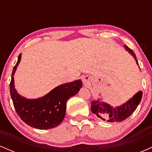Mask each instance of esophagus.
Wrapping results in <instances>:
<instances>
[{
    "label": "esophagus",
    "mask_w": 152,
    "mask_h": 152,
    "mask_svg": "<svg viewBox=\"0 0 152 152\" xmlns=\"http://www.w3.org/2000/svg\"><path fill=\"white\" fill-rule=\"evenodd\" d=\"M83 83H86V78H83Z\"/></svg>",
    "instance_id": "1"
}]
</instances>
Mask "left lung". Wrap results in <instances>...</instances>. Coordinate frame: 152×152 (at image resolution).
Masks as SVG:
<instances>
[{
  "label": "left lung",
  "instance_id": "obj_1",
  "mask_svg": "<svg viewBox=\"0 0 152 152\" xmlns=\"http://www.w3.org/2000/svg\"><path fill=\"white\" fill-rule=\"evenodd\" d=\"M124 48H126L127 51L129 52L133 56L136 62H137V64L139 65L137 57H136L135 53H134L133 50L129 48L126 45H124ZM142 97V91H139L126 104H123L121 106H118V107H112L105 102L93 101L91 102V110L97 117L104 120V121L111 122V123L112 122H120L125 120L132 115L140 103Z\"/></svg>",
  "mask_w": 152,
  "mask_h": 152
}]
</instances>
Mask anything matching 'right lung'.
<instances>
[{
  "mask_svg": "<svg viewBox=\"0 0 152 152\" xmlns=\"http://www.w3.org/2000/svg\"><path fill=\"white\" fill-rule=\"evenodd\" d=\"M21 58L13 69L10 83V93L15 110L23 121L38 129H49L61 123L66 114V102L78 92L82 86L81 80L62 84L52 90L42 98L26 99L20 96L14 88V74Z\"/></svg>",
  "mask_w": 152,
  "mask_h": 152,
  "instance_id": "right-lung-1",
  "label": "right lung"
}]
</instances>
